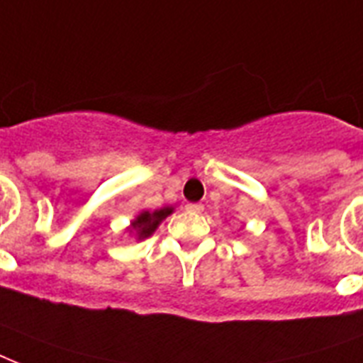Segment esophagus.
I'll list each match as a JSON object with an SVG mask.
<instances>
[{
	"label": "esophagus",
	"mask_w": 363,
	"mask_h": 363,
	"mask_svg": "<svg viewBox=\"0 0 363 363\" xmlns=\"http://www.w3.org/2000/svg\"><path fill=\"white\" fill-rule=\"evenodd\" d=\"M188 213H192V215H199V213H203V205L201 203H190L186 205Z\"/></svg>",
	"instance_id": "esophagus-1"
}]
</instances>
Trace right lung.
Listing matches in <instances>:
<instances>
[{"label": "right lung", "instance_id": "1", "mask_svg": "<svg viewBox=\"0 0 363 363\" xmlns=\"http://www.w3.org/2000/svg\"><path fill=\"white\" fill-rule=\"evenodd\" d=\"M173 207H164V209L156 211H141L139 215L130 222V226L125 228V232L130 235H135L137 241H143V239L150 238L162 222L167 218L169 215H173Z\"/></svg>", "mask_w": 363, "mask_h": 363}]
</instances>
